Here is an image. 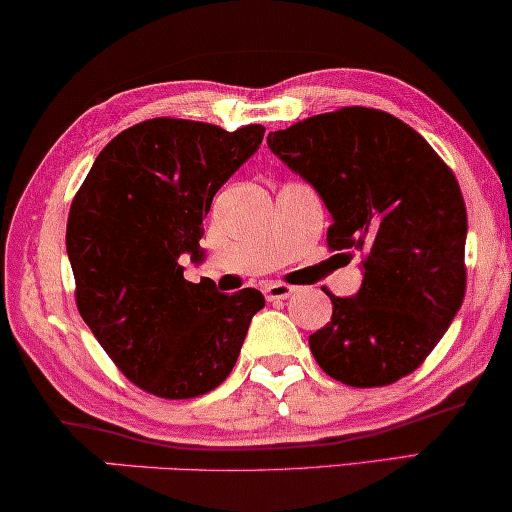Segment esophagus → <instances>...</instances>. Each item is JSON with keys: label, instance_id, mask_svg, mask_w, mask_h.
Wrapping results in <instances>:
<instances>
[{"label": "esophagus", "instance_id": "esophagus-1", "mask_svg": "<svg viewBox=\"0 0 512 512\" xmlns=\"http://www.w3.org/2000/svg\"><path fill=\"white\" fill-rule=\"evenodd\" d=\"M265 298L268 300H284V298H289L293 291V286H289V284H282V282H272V284H265Z\"/></svg>", "mask_w": 512, "mask_h": 512}]
</instances>
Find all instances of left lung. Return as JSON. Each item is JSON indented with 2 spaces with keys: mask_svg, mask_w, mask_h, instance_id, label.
Segmentation results:
<instances>
[{
  "mask_svg": "<svg viewBox=\"0 0 512 512\" xmlns=\"http://www.w3.org/2000/svg\"><path fill=\"white\" fill-rule=\"evenodd\" d=\"M268 146L324 200L328 247L361 251V289L328 293L314 359L349 387L410 375L464 303L468 219L452 170L417 130L366 107L305 118L270 132Z\"/></svg>",
  "mask_w": 512,
  "mask_h": 512,
  "instance_id": "1",
  "label": "left lung"
}]
</instances>
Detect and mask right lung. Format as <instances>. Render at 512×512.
<instances>
[{
	"label": "right lung",
	"instance_id": "1",
	"mask_svg": "<svg viewBox=\"0 0 512 512\" xmlns=\"http://www.w3.org/2000/svg\"><path fill=\"white\" fill-rule=\"evenodd\" d=\"M263 125L151 118L100 151L67 221L76 305L111 361L160 398H193L233 370L265 298L186 282L205 261L202 221L219 188L263 142Z\"/></svg>",
	"mask_w": 512,
	"mask_h": 512
}]
</instances>
